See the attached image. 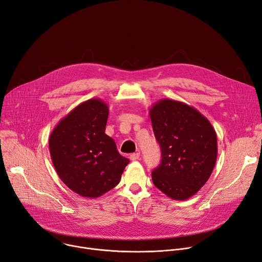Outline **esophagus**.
<instances>
[{"instance_id": "34e87169", "label": "esophagus", "mask_w": 262, "mask_h": 262, "mask_svg": "<svg viewBox=\"0 0 262 262\" xmlns=\"http://www.w3.org/2000/svg\"><path fill=\"white\" fill-rule=\"evenodd\" d=\"M138 159H140V153H138V152L132 153V155L130 156V160H131V161H136V160H138Z\"/></svg>"}]
</instances>
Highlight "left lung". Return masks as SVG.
Masks as SVG:
<instances>
[{
  "instance_id": "8db88e82",
  "label": "left lung",
  "mask_w": 262,
  "mask_h": 262,
  "mask_svg": "<svg viewBox=\"0 0 262 262\" xmlns=\"http://www.w3.org/2000/svg\"><path fill=\"white\" fill-rule=\"evenodd\" d=\"M149 114L162 150L152 182L167 196L187 200L204 186L216 165V131L205 116L181 101L159 100Z\"/></svg>"
}]
</instances>
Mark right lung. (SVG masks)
I'll return each instance as SVG.
<instances>
[{"mask_svg": "<svg viewBox=\"0 0 262 262\" xmlns=\"http://www.w3.org/2000/svg\"><path fill=\"white\" fill-rule=\"evenodd\" d=\"M107 116L106 103L89 99L61 119L50 136L51 158L59 178L83 198H98L114 188L129 163L104 133Z\"/></svg>", "mask_w": 262, "mask_h": 262, "instance_id": "add662e5", "label": "right lung"}]
</instances>
